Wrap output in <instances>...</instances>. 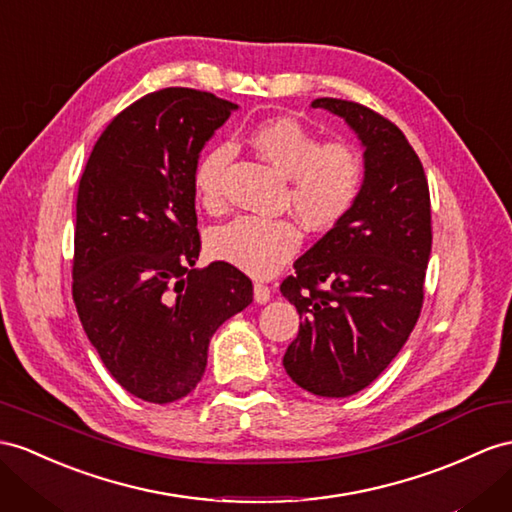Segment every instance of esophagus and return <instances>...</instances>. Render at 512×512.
<instances>
[{
	"mask_svg": "<svg viewBox=\"0 0 512 512\" xmlns=\"http://www.w3.org/2000/svg\"><path fill=\"white\" fill-rule=\"evenodd\" d=\"M253 292H255V300L259 305H266L268 300L272 298V292H270V287L266 283H255Z\"/></svg>",
	"mask_w": 512,
	"mask_h": 512,
	"instance_id": "34e87169",
	"label": "esophagus"
}]
</instances>
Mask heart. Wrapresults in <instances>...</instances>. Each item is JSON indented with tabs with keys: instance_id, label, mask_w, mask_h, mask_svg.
Listing matches in <instances>:
<instances>
[{
	"instance_id": "obj_1",
	"label": "heart",
	"mask_w": 512,
	"mask_h": 512,
	"mask_svg": "<svg viewBox=\"0 0 512 512\" xmlns=\"http://www.w3.org/2000/svg\"><path fill=\"white\" fill-rule=\"evenodd\" d=\"M251 144L261 157L290 179L287 203L309 229L326 231L342 222L357 203L363 183L359 153L342 142L320 144V138L294 119H270L251 129ZM229 144L207 149L194 168V190L205 207L222 203ZM300 244V229L290 218L240 216L214 231L209 248L253 277H270Z\"/></svg>"
}]
</instances>
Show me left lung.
Returning a JSON list of instances; mask_svg holds the SVG:
<instances>
[{
    "label": "left lung",
    "instance_id": "1",
    "mask_svg": "<svg viewBox=\"0 0 512 512\" xmlns=\"http://www.w3.org/2000/svg\"><path fill=\"white\" fill-rule=\"evenodd\" d=\"M311 108L355 131L365 170L348 216L298 257L296 274L281 283L303 318L283 368L313 396L346 398L387 368L422 311L430 194L417 153L385 116L331 97L311 101Z\"/></svg>",
    "mask_w": 512,
    "mask_h": 512
}]
</instances>
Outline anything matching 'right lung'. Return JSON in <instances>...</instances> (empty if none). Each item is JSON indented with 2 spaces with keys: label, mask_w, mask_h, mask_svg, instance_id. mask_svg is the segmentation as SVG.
Listing matches in <instances>:
<instances>
[{
  "label": "right lung",
  "mask_w": 512,
  "mask_h": 512,
  "mask_svg": "<svg viewBox=\"0 0 512 512\" xmlns=\"http://www.w3.org/2000/svg\"><path fill=\"white\" fill-rule=\"evenodd\" d=\"M235 110L192 88L144 95L106 127L80 179L77 316L116 383L144 402L188 396L218 326L253 303L251 279L227 261L194 268V168Z\"/></svg>",
  "instance_id": "obj_1"
}]
</instances>
